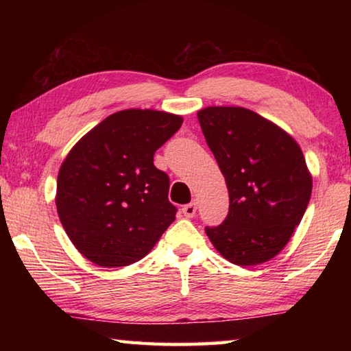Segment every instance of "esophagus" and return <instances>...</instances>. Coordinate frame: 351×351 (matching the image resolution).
I'll return each instance as SVG.
<instances>
[{
    "mask_svg": "<svg viewBox=\"0 0 351 351\" xmlns=\"http://www.w3.org/2000/svg\"><path fill=\"white\" fill-rule=\"evenodd\" d=\"M182 213H184V217H187V218L195 217V213H197V203H195V201H192V203H189V204L184 206L182 207Z\"/></svg>",
    "mask_w": 351,
    "mask_h": 351,
    "instance_id": "esophagus-1",
    "label": "esophagus"
}]
</instances>
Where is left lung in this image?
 Masks as SVG:
<instances>
[{"instance_id":"left-lung-1","label":"left lung","mask_w":351,"mask_h":351,"mask_svg":"<svg viewBox=\"0 0 351 351\" xmlns=\"http://www.w3.org/2000/svg\"><path fill=\"white\" fill-rule=\"evenodd\" d=\"M198 121L229 190L228 217L206 226L207 237L234 265L271 260L310 203L304 153L276 123L240 106H209L198 111Z\"/></svg>"}]
</instances>
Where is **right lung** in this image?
Listing matches in <instances>:
<instances>
[{
  "label": "right lung",
  "mask_w": 351,
  "mask_h": 351,
  "mask_svg": "<svg viewBox=\"0 0 351 351\" xmlns=\"http://www.w3.org/2000/svg\"><path fill=\"white\" fill-rule=\"evenodd\" d=\"M182 123L154 110H123L104 119L73 147L57 178V212L83 257L105 268L144 258L178 209L170 180L153 156Z\"/></svg>",
  "instance_id": "right-lung-1"
}]
</instances>
